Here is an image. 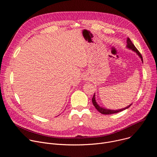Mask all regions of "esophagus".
Masks as SVG:
<instances>
[{"label":"esophagus","mask_w":157,"mask_h":157,"mask_svg":"<svg viewBox=\"0 0 157 157\" xmlns=\"http://www.w3.org/2000/svg\"><path fill=\"white\" fill-rule=\"evenodd\" d=\"M84 79L85 80H89V77L88 76H84Z\"/></svg>","instance_id":"obj_1"}]
</instances>
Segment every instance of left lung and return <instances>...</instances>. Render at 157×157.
I'll use <instances>...</instances> for the list:
<instances>
[{
  "label": "left lung",
  "instance_id": "left-lung-1",
  "mask_svg": "<svg viewBox=\"0 0 157 157\" xmlns=\"http://www.w3.org/2000/svg\"><path fill=\"white\" fill-rule=\"evenodd\" d=\"M127 47H128V48L132 50L133 51L136 52L137 55L140 57L142 61H143V58H142V55L141 53L139 52V51L137 49V48L135 47V45L133 44V43L132 42V41L130 40V38H127ZM94 94L93 97V99H92V102H93V104L94 105V106L95 107V108L100 113L102 114H115V113H119V112H121L127 108H128L132 104H130V105L124 108V109H119V110H110V109H104L102 107H101L99 105H98V104L96 103V100H95V95Z\"/></svg>",
  "mask_w": 157,
  "mask_h": 157
}]
</instances>
